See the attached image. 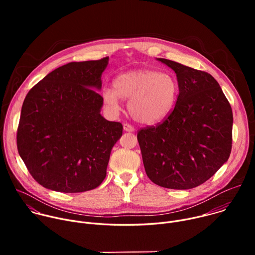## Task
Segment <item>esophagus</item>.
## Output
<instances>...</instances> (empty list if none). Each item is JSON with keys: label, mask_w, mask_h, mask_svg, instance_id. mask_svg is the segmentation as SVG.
Masks as SVG:
<instances>
[{"label": "esophagus", "mask_w": 255, "mask_h": 255, "mask_svg": "<svg viewBox=\"0 0 255 255\" xmlns=\"http://www.w3.org/2000/svg\"><path fill=\"white\" fill-rule=\"evenodd\" d=\"M123 128H124V130H125V131H127V132H133V131L135 130V128H134L132 125L128 124V123L123 124Z\"/></svg>", "instance_id": "34e87169"}]
</instances>
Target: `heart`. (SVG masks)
<instances>
[{"label":"heart","mask_w":255,"mask_h":255,"mask_svg":"<svg viewBox=\"0 0 255 255\" xmlns=\"http://www.w3.org/2000/svg\"><path fill=\"white\" fill-rule=\"evenodd\" d=\"M178 94L176 80L167 72L151 69L130 70L119 75L114 88L103 89L104 102L113 111L120 109V99L128 100L132 118L142 124L162 121L172 111Z\"/></svg>","instance_id":"1"}]
</instances>
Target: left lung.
<instances>
[{
    "label": "left lung",
    "mask_w": 255,
    "mask_h": 255,
    "mask_svg": "<svg viewBox=\"0 0 255 255\" xmlns=\"http://www.w3.org/2000/svg\"><path fill=\"white\" fill-rule=\"evenodd\" d=\"M176 74L179 93L173 110L137 139L152 183L188 190L204 184L229 158L233 114L217 81L206 71L159 58Z\"/></svg>",
    "instance_id": "left-lung-1"
}]
</instances>
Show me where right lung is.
Instances as JSON below:
<instances>
[{"mask_svg": "<svg viewBox=\"0 0 255 255\" xmlns=\"http://www.w3.org/2000/svg\"><path fill=\"white\" fill-rule=\"evenodd\" d=\"M109 56L69 62L48 74L27 94L17 129V148L32 177L61 193L99 187L112 147L123 132L120 122L100 114L101 76Z\"/></svg>", "mask_w": 255, "mask_h": 255, "instance_id": "1", "label": "right lung"}]
</instances>
